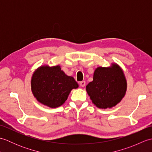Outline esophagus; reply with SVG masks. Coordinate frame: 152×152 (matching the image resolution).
Here are the masks:
<instances>
[{
	"instance_id": "esophagus-1",
	"label": "esophagus",
	"mask_w": 152,
	"mask_h": 152,
	"mask_svg": "<svg viewBox=\"0 0 152 152\" xmlns=\"http://www.w3.org/2000/svg\"><path fill=\"white\" fill-rule=\"evenodd\" d=\"M80 86L81 87H84L86 86V82L85 81H82V82H80Z\"/></svg>"
}]
</instances>
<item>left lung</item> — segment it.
I'll return each instance as SVG.
<instances>
[{
	"mask_svg": "<svg viewBox=\"0 0 152 152\" xmlns=\"http://www.w3.org/2000/svg\"><path fill=\"white\" fill-rule=\"evenodd\" d=\"M127 90V82L118 64L111 67H98L93 80L86 86L90 99L99 108H112L121 101Z\"/></svg>",
	"mask_w": 152,
	"mask_h": 152,
	"instance_id": "8db88e82",
	"label": "left lung"
}]
</instances>
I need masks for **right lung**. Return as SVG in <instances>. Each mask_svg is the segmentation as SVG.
<instances>
[{"instance_id": "add662e5", "label": "right lung", "mask_w": 152, "mask_h": 152, "mask_svg": "<svg viewBox=\"0 0 152 152\" xmlns=\"http://www.w3.org/2000/svg\"><path fill=\"white\" fill-rule=\"evenodd\" d=\"M78 87L73 77L66 75L59 65L38 68L31 79V89L34 97L50 108L62 105L71 90Z\"/></svg>"}]
</instances>
